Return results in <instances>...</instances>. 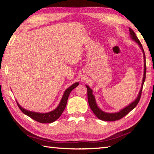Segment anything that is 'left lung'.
I'll use <instances>...</instances> for the list:
<instances>
[{
    "mask_svg": "<svg viewBox=\"0 0 154 154\" xmlns=\"http://www.w3.org/2000/svg\"><path fill=\"white\" fill-rule=\"evenodd\" d=\"M129 30H130V36L132 39L134 41H136V42L139 44L140 45V48L142 49L143 54H144V50L142 48V45L140 43V41L139 40V38H137V36L135 35L134 32L133 30L131 29V28H129ZM144 59H145V68H144V75H143V83H142V87L141 89L140 90V92L139 94V96H138L137 98L135 100L133 103H132L130 105L126 106V108H124V109H122V111H120L118 113H105V112H103L99 109L97 105H96V101H95V98L94 96L92 94V91L89 88V86L86 85V88L88 89V103H89L90 107L92 109V111H93V113H94L96 117L98 119H101V120L103 121H107V122H113V121H116V120H119V119H122V118H124L125 116L130 113L132 109H133L135 106H136L138 103H139L140 98L141 97V94H142V90H143V85L144 84L145 80V75H146V64H145V56L144 54Z\"/></svg>",
    "mask_w": 154,
    "mask_h": 154,
    "instance_id": "left-lung-1",
    "label": "left lung"
}]
</instances>
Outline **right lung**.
Instances as JSON below:
<instances>
[{
  "label": "right lung",
  "mask_w": 154,
  "mask_h": 154,
  "mask_svg": "<svg viewBox=\"0 0 154 154\" xmlns=\"http://www.w3.org/2000/svg\"><path fill=\"white\" fill-rule=\"evenodd\" d=\"M78 85H79V83L77 82L74 83L73 85H72L71 86L69 87L68 89H66V91L64 92L63 97H62L58 107H57L55 110L52 111L51 112H49V113H35V112L27 111L26 110V109H23L16 101L17 105L18 106V107L20 108V110L22 111V113H24L25 115L29 116L30 118L33 119L34 120H35L38 122H40V123H43V124L52 123V122L56 121V119H58L60 117L62 112L64 111V109L66 106L68 98H69L70 93H71V91L73 90L74 88H76Z\"/></svg>",
  "instance_id": "obj_1"
}]
</instances>
